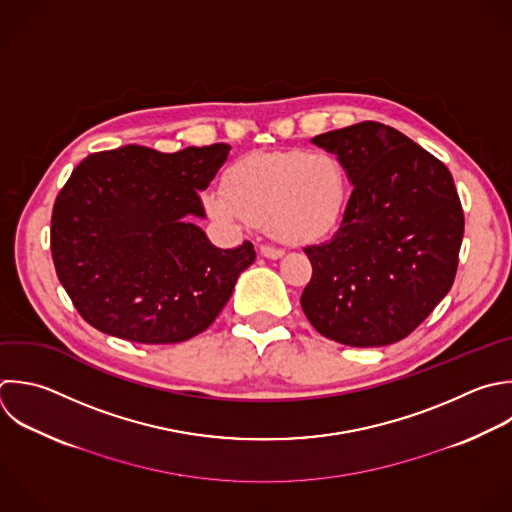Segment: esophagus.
Returning a JSON list of instances; mask_svg holds the SVG:
<instances>
[{
    "label": "esophagus",
    "instance_id": "esophagus-1",
    "mask_svg": "<svg viewBox=\"0 0 512 512\" xmlns=\"http://www.w3.org/2000/svg\"><path fill=\"white\" fill-rule=\"evenodd\" d=\"M260 254H262L264 258H268V260H278V258L284 256V250L272 248V246H262V248H260Z\"/></svg>",
    "mask_w": 512,
    "mask_h": 512
}]
</instances>
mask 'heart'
<instances>
[{
    "label": "heart",
    "mask_w": 512,
    "mask_h": 512,
    "mask_svg": "<svg viewBox=\"0 0 512 512\" xmlns=\"http://www.w3.org/2000/svg\"><path fill=\"white\" fill-rule=\"evenodd\" d=\"M224 190L206 196V210L222 224H266L288 244L330 236L342 222L350 184L342 162L328 152H254L234 162Z\"/></svg>",
    "instance_id": "heart-1"
}]
</instances>
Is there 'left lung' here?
I'll list each match as a JSON object with an SVG mask.
<instances>
[{
  "instance_id": "8db88e82",
  "label": "left lung",
  "mask_w": 512,
  "mask_h": 512,
  "mask_svg": "<svg viewBox=\"0 0 512 512\" xmlns=\"http://www.w3.org/2000/svg\"><path fill=\"white\" fill-rule=\"evenodd\" d=\"M354 188L334 236L304 252L300 304L326 338L374 348L406 338L448 294L464 216L446 166L398 130L362 122L312 138Z\"/></svg>"
}]
</instances>
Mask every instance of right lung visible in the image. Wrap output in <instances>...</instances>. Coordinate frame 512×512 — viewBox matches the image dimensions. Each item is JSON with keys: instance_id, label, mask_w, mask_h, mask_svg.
I'll return each mask as SVG.
<instances>
[{"instance_id": "1", "label": "right lung", "mask_w": 512, "mask_h": 512, "mask_svg": "<svg viewBox=\"0 0 512 512\" xmlns=\"http://www.w3.org/2000/svg\"><path fill=\"white\" fill-rule=\"evenodd\" d=\"M230 146L162 154L122 146L88 156L52 214L58 278L82 318L104 334L176 344L204 332L230 300L254 246L216 248L194 224Z\"/></svg>"}]
</instances>
